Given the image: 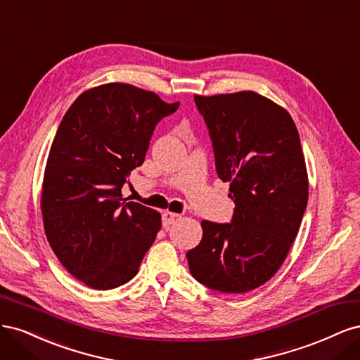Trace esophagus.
<instances>
[{
  "label": "esophagus",
  "mask_w": 360,
  "mask_h": 360,
  "mask_svg": "<svg viewBox=\"0 0 360 360\" xmlns=\"http://www.w3.org/2000/svg\"><path fill=\"white\" fill-rule=\"evenodd\" d=\"M179 217V214L172 213V212H163L162 213V224L165 228H168L171 224H174V221H176Z\"/></svg>",
  "instance_id": "esophagus-1"
}]
</instances>
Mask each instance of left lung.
<instances>
[{
    "label": "left lung",
    "instance_id": "8db88e82",
    "mask_svg": "<svg viewBox=\"0 0 360 360\" xmlns=\"http://www.w3.org/2000/svg\"><path fill=\"white\" fill-rule=\"evenodd\" d=\"M212 141L216 172L230 181V224L202 221L186 254L192 276L221 292H246L274 276L297 236L308 176L291 115L254 91L195 96Z\"/></svg>",
    "mask_w": 360,
    "mask_h": 360
}]
</instances>
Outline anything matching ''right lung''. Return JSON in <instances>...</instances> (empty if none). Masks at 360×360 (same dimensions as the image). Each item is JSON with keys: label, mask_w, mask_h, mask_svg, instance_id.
<instances>
[{"label": "right lung", "mask_w": 360, "mask_h": 360, "mask_svg": "<svg viewBox=\"0 0 360 360\" xmlns=\"http://www.w3.org/2000/svg\"><path fill=\"white\" fill-rule=\"evenodd\" d=\"M179 105L106 84L84 91L64 114L43 177L41 214L60 263L85 285L126 284L153 245L160 214L122 198V188L143 165L158 123Z\"/></svg>", "instance_id": "1"}]
</instances>
